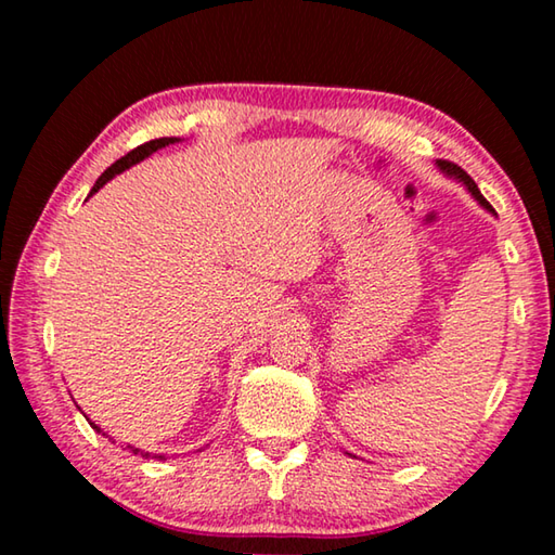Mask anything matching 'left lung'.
Listing matches in <instances>:
<instances>
[{"instance_id":"obj_1","label":"left lung","mask_w":555,"mask_h":555,"mask_svg":"<svg viewBox=\"0 0 555 555\" xmlns=\"http://www.w3.org/2000/svg\"><path fill=\"white\" fill-rule=\"evenodd\" d=\"M436 164L440 166V171H446L448 176H455V178H457V181H463V183L467 185V191L475 195V201H480V203L485 205V208H487V210H492V205L485 201V195L480 193V188H477V183L473 181V178H469V176H467V171H463V168H460V166H457V164H453V162H446V158H438V162H436Z\"/></svg>"}]
</instances>
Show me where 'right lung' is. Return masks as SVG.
<instances>
[{"label": "right lung", "mask_w": 555, "mask_h": 555, "mask_svg": "<svg viewBox=\"0 0 555 555\" xmlns=\"http://www.w3.org/2000/svg\"><path fill=\"white\" fill-rule=\"evenodd\" d=\"M173 142H178V139L176 137H162V139H152V142H146V144H142V146H137V149H131V152L129 154H125V156H121V158H117V162L115 164H112L109 168H107V171L105 173H102L100 178H98V181H95V185H92V191H90V195L92 193H98L100 191V188L102 185H105L107 181H109V178L112 176H117V173H121V171H125V168H129V166H134V164H139V162H142V158H146V156H152L154 152H158V149H164V146H168V144H173ZM90 421V418H88ZM90 426L92 428H95L98 430V434H102V428L100 426H95V424H92V421H90ZM102 436H107V434H102ZM131 453H139V448H131ZM144 457H152V455H149V453H142ZM158 457H164V455H158Z\"/></svg>", "instance_id": "1"}]
</instances>
